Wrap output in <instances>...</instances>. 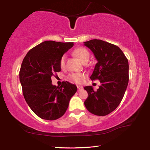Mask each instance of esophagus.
I'll list each match as a JSON object with an SVG mask.
<instances>
[{"label":"esophagus","mask_w":150,"mask_h":150,"mask_svg":"<svg viewBox=\"0 0 150 150\" xmlns=\"http://www.w3.org/2000/svg\"><path fill=\"white\" fill-rule=\"evenodd\" d=\"M78 87V91H81V89H83V87L82 86H77Z\"/></svg>","instance_id":"1"}]
</instances>
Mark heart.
<instances>
[{"label":"heart","mask_w":150,"mask_h":150,"mask_svg":"<svg viewBox=\"0 0 150 150\" xmlns=\"http://www.w3.org/2000/svg\"><path fill=\"white\" fill-rule=\"evenodd\" d=\"M73 53L83 63L89 60V53L88 51L83 47H77V48H76L74 50ZM65 60L66 55H64L62 56L60 59V61H59V64H60V67L61 68L64 67V65H65ZM69 78L70 80H73L76 83H81L83 80L84 75L82 74H76V73H73V74H70L69 76Z\"/></svg>","instance_id":"obj_1"}]
</instances>
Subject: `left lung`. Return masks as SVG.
Segmentation results:
<instances>
[{
	"instance_id": "obj_1",
	"label": "left lung",
	"mask_w": 150,
	"mask_h": 150,
	"mask_svg": "<svg viewBox=\"0 0 150 150\" xmlns=\"http://www.w3.org/2000/svg\"><path fill=\"white\" fill-rule=\"evenodd\" d=\"M83 43L97 60L90 78L101 83L97 91L91 86L84 87L88 93L84 104L91 114L104 116L115 110L125 94L129 83L128 60L115 45L97 39Z\"/></svg>"
}]
</instances>
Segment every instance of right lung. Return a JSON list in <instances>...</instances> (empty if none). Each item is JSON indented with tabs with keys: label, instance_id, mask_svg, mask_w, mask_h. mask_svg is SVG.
<instances>
[{
	"label": "right lung",
	"instance_id": "1",
	"mask_svg": "<svg viewBox=\"0 0 150 150\" xmlns=\"http://www.w3.org/2000/svg\"><path fill=\"white\" fill-rule=\"evenodd\" d=\"M73 46V42L44 41L29 50L23 60L19 71L23 94L30 108L42 119L63 116L77 91L76 85L68 81L57 87L52 83V76L61 71V57Z\"/></svg>",
	"mask_w": 150,
	"mask_h": 150
}]
</instances>
